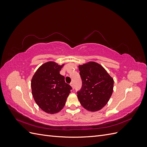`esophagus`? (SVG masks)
Returning a JSON list of instances; mask_svg holds the SVG:
<instances>
[{"label": "esophagus", "mask_w": 147, "mask_h": 147, "mask_svg": "<svg viewBox=\"0 0 147 147\" xmlns=\"http://www.w3.org/2000/svg\"><path fill=\"white\" fill-rule=\"evenodd\" d=\"M70 84V86H72V88L74 89V82H71Z\"/></svg>", "instance_id": "34e87169"}]
</instances>
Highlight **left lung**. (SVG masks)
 <instances>
[{
	"label": "left lung",
	"mask_w": 147,
	"mask_h": 147,
	"mask_svg": "<svg viewBox=\"0 0 147 147\" xmlns=\"http://www.w3.org/2000/svg\"><path fill=\"white\" fill-rule=\"evenodd\" d=\"M82 86L77 97L83 107L91 112L102 109L107 104L113 89V79L95 62L78 66Z\"/></svg>",
	"instance_id": "8db88e82"
}]
</instances>
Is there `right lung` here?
<instances>
[{"instance_id":"right-lung-1","label":"right lung","mask_w":147,"mask_h":147,"mask_svg":"<svg viewBox=\"0 0 147 147\" xmlns=\"http://www.w3.org/2000/svg\"><path fill=\"white\" fill-rule=\"evenodd\" d=\"M63 65L47 62L37 69L31 80L34 100L46 113L54 114L63 109L72 90L59 74Z\"/></svg>"}]
</instances>
